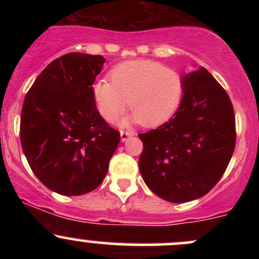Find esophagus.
<instances>
[{
    "label": "esophagus",
    "instance_id": "34e87169",
    "mask_svg": "<svg viewBox=\"0 0 259 259\" xmlns=\"http://www.w3.org/2000/svg\"><path fill=\"white\" fill-rule=\"evenodd\" d=\"M133 135H134V133L133 132H124V130H121V132H120V139H121V142L124 143L126 142L129 138H132Z\"/></svg>",
    "mask_w": 259,
    "mask_h": 259
}]
</instances>
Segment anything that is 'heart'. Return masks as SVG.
Here are the masks:
<instances>
[{
  "label": "heart",
  "instance_id": "1",
  "mask_svg": "<svg viewBox=\"0 0 259 259\" xmlns=\"http://www.w3.org/2000/svg\"><path fill=\"white\" fill-rule=\"evenodd\" d=\"M182 95L179 75L149 60L121 62L110 71V81L98 80L93 85L96 108L106 121H113L129 105L133 114L122 117L121 125L160 124L178 109Z\"/></svg>",
  "mask_w": 259,
  "mask_h": 259
}]
</instances>
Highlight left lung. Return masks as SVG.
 I'll list each match as a JSON object with an SVG mask.
<instances>
[{
    "mask_svg": "<svg viewBox=\"0 0 259 259\" xmlns=\"http://www.w3.org/2000/svg\"><path fill=\"white\" fill-rule=\"evenodd\" d=\"M183 99L169 121L140 134L139 170L149 189L171 203L198 199L219 182L236 146L231 99L199 66L182 75Z\"/></svg>",
    "mask_w": 259,
    "mask_h": 259,
    "instance_id": "left-lung-1",
    "label": "left lung"
}]
</instances>
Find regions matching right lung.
<instances>
[{
    "mask_svg": "<svg viewBox=\"0 0 259 259\" xmlns=\"http://www.w3.org/2000/svg\"><path fill=\"white\" fill-rule=\"evenodd\" d=\"M105 61L101 55H64L38 75L23 101V154L38 180L59 194L98 188L119 145V132L101 117L93 96Z\"/></svg>",
    "mask_w": 259,
    "mask_h": 259,
    "instance_id": "obj_1",
    "label": "right lung"
}]
</instances>
